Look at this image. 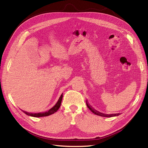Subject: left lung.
<instances>
[{
    "mask_svg": "<svg viewBox=\"0 0 148 148\" xmlns=\"http://www.w3.org/2000/svg\"><path fill=\"white\" fill-rule=\"evenodd\" d=\"M86 105L88 106V107L89 108V109L90 110L92 113H94L96 115H99V116H101V117H112V116H116V115H119V114H103V113H101V112H99L96 111V110H95L94 109H92V107L89 106L88 104V103L86 102Z\"/></svg>",
    "mask_w": 148,
    "mask_h": 148,
    "instance_id": "left-lung-1",
    "label": "left lung"
}]
</instances>
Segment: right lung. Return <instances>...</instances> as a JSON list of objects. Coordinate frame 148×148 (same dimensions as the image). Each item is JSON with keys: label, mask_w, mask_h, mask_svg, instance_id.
<instances>
[{"label": "right lung", "mask_w": 148, "mask_h": 148, "mask_svg": "<svg viewBox=\"0 0 148 148\" xmlns=\"http://www.w3.org/2000/svg\"><path fill=\"white\" fill-rule=\"evenodd\" d=\"M62 94L61 95L60 97H59V100H58L56 104V105L53 107H52L51 109H49L47 112H41V113H34V114L33 113H29L26 111H23V112L26 115H28L29 116H31V117H46V116H48V115H50L54 114L55 112H56L58 110V109H59L60 107L62 97H63V95H62Z\"/></svg>", "instance_id": "1"}]
</instances>
